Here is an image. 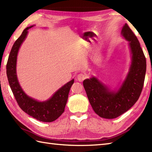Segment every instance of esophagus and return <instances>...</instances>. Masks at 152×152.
<instances>
[{"label": "esophagus", "instance_id": "34e87169", "mask_svg": "<svg viewBox=\"0 0 152 152\" xmlns=\"http://www.w3.org/2000/svg\"><path fill=\"white\" fill-rule=\"evenodd\" d=\"M86 76L84 73H80L78 76H77V78H78V80L80 82H83V80L86 79Z\"/></svg>", "mask_w": 152, "mask_h": 152}]
</instances>
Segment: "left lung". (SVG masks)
Segmentation results:
<instances>
[{
	"label": "left lung",
	"mask_w": 152,
	"mask_h": 152,
	"mask_svg": "<svg viewBox=\"0 0 152 152\" xmlns=\"http://www.w3.org/2000/svg\"><path fill=\"white\" fill-rule=\"evenodd\" d=\"M121 35L129 41L131 53V64L127 77L118 91L92 77L84 80L83 85L93 110L100 117L114 119L129 110L141 94L146 71V61L138 38L127 23Z\"/></svg>",
	"instance_id": "8db88e82"
}]
</instances>
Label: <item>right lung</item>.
<instances>
[{
	"instance_id": "add662e5",
	"label": "right lung",
	"mask_w": 152,
	"mask_h": 152,
	"mask_svg": "<svg viewBox=\"0 0 152 152\" xmlns=\"http://www.w3.org/2000/svg\"><path fill=\"white\" fill-rule=\"evenodd\" d=\"M33 26L32 25L24 29L21 36L13 45L6 64V74L13 94L22 110L37 120L51 122L56 120L64 112L70 89L74 80L72 79L66 83L58 89L50 99L43 102L38 101L31 98L23 91L16 74L17 56L19 48L27 37V30Z\"/></svg>"
}]
</instances>
